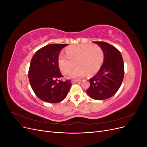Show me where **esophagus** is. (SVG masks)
<instances>
[{
    "label": "esophagus",
    "mask_w": 147,
    "mask_h": 147,
    "mask_svg": "<svg viewBox=\"0 0 147 147\" xmlns=\"http://www.w3.org/2000/svg\"><path fill=\"white\" fill-rule=\"evenodd\" d=\"M72 83H80L79 80H72Z\"/></svg>",
    "instance_id": "1"
}]
</instances>
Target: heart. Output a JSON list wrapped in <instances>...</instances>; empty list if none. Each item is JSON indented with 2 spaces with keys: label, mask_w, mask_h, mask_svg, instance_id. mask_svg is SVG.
Wrapping results in <instances>:
<instances>
[{
  "label": "heart",
  "mask_w": 147,
  "mask_h": 147,
  "mask_svg": "<svg viewBox=\"0 0 147 147\" xmlns=\"http://www.w3.org/2000/svg\"><path fill=\"white\" fill-rule=\"evenodd\" d=\"M66 55L61 54L58 64L62 72L69 73L76 64L75 69L70 74V77L82 78L87 74L91 75L97 73L101 68L104 60V53L98 45L78 44L66 49Z\"/></svg>",
  "instance_id": "obj_1"
}]
</instances>
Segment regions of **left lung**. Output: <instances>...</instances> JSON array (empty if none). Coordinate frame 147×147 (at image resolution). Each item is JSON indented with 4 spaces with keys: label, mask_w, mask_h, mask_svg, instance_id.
Returning a JSON list of instances; mask_svg holds the SVG:
<instances>
[{
    "label": "left lung",
    "mask_w": 147,
    "mask_h": 147,
    "mask_svg": "<svg viewBox=\"0 0 147 147\" xmlns=\"http://www.w3.org/2000/svg\"><path fill=\"white\" fill-rule=\"evenodd\" d=\"M104 53V60L101 68L90 78V86L86 92L92 99L105 100L112 97L121 85L124 67L121 53L115 47L104 42H94Z\"/></svg>",
    "instance_id": "obj_1"
}]
</instances>
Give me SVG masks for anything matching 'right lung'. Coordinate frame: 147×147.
<instances>
[{"mask_svg":"<svg viewBox=\"0 0 147 147\" xmlns=\"http://www.w3.org/2000/svg\"><path fill=\"white\" fill-rule=\"evenodd\" d=\"M68 44H50L36 51L30 61L29 80L32 90L42 100L58 103L64 100L72 86L70 80L62 82L58 57Z\"/></svg>","mask_w":147,"mask_h":147,"instance_id":"1","label":"right lung"}]
</instances>
